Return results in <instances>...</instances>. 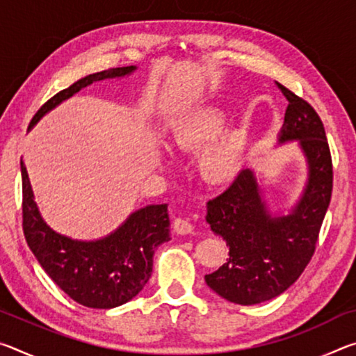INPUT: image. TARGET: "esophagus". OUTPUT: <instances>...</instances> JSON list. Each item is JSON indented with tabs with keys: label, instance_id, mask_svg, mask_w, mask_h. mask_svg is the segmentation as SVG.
<instances>
[{
	"label": "esophagus",
	"instance_id": "obj_1",
	"mask_svg": "<svg viewBox=\"0 0 356 356\" xmlns=\"http://www.w3.org/2000/svg\"><path fill=\"white\" fill-rule=\"evenodd\" d=\"M172 226H174V231L177 234H182V236L190 234L193 231V225L186 218H176L172 222Z\"/></svg>",
	"mask_w": 356,
	"mask_h": 356
}]
</instances>
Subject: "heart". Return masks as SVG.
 I'll return each mask as SVG.
<instances>
[{
    "label": "heart",
    "mask_w": 356,
    "mask_h": 356,
    "mask_svg": "<svg viewBox=\"0 0 356 356\" xmlns=\"http://www.w3.org/2000/svg\"><path fill=\"white\" fill-rule=\"evenodd\" d=\"M225 114L218 110L202 113L193 127L188 141L207 143L220 134ZM245 146L237 135H227L204 150L200 159V174L210 185H226L237 177L242 168Z\"/></svg>",
    "instance_id": "heart-1"
}]
</instances>
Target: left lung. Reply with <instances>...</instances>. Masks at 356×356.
<instances>
[{
  "label": "left lung",
  "instance_id": "left-lung-1",
  "mask_svg": "<svg viewBox=\"0 0 356 356\" xmlns=\"http://www.w3.org/2000/svg\"><path fill=\"white\" fill-rule=\"evenodd\" d=\"M287 99L280 143L298 140L308 160V182L289 215L272 216L254 172L243 170L207 202L206 220L229 246V259L206 275L207 286L237 305L278 297L303 273L316 251L333 190V163L321 118L308 102L276 83Z\"/></svg>",
  "mask_w": 356,
  "mask_h": 356
}]
</instances>
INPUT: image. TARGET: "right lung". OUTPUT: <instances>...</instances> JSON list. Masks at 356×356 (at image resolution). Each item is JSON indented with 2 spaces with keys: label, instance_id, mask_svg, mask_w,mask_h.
<instances>
[{
  "label": "right lung",
  "instance_id": "1",
  "mask_svg": "<svg viewBox=\"0 0 356 356\" xmlns=\"http://www.w3.org/2000/svg\"><path fill=\"white\" fill-rule=\"evenodd\" d=\"M135 69V65L116 67L75 81L39 108L29 122V129L45 113L80 89L105 78L130 75ZM20 166L23 232L28 246L45 273L72 300L88 308H116L136 297L152 275L155 248L170 240V216L166 204L136 210L122 226L105 238L95 242L72 240L53 231L42 220L23 160Z\"/></svg>",
  "mask_w": 356,
  "mask_h": 356
}]
</instances>
